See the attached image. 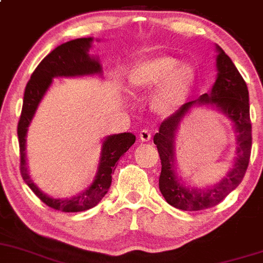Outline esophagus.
Segmentation results:
<instances>
[{"instance_id": "1", "label": "esophagus", "mask_w": 263, "mask_h": 263, "mask_svg": "<svg viewBox=\"0 0 263 263\" xmlns=\"http://www.w3.org/2000/svg\"><path fill=\"white\" fill-rule=\"evenodd\" d=\"M151 138H152L151 132L145 130V129H143V130H140V133H139V139L142 140V142H149Z\"/></svg>"}]
</instances>
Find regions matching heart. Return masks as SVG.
Wrapping results in <instances>:
<instances>
[{"mask_svg":"<svg viewBox=\"0 0 263 263\" xmlns=\"http://www.w3.org/2000/svg\"><path fill=\"white\" fill-rule=\"evenodd\" d=\"M129 83L139 93L157 88L151 100L152 110L157 115L170 118L180 112L191 99L197 72L190 62H180L172 55H158L137 64L129 76Z\"/></svg>","mask_w":263,"mask_h":263,"instance_id":"obj_1","label":"heart"}]
</instances>
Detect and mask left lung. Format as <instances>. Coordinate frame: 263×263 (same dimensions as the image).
<instances>
[{
	"mask_svg": "<svg viewBox=\"0 0 263 263\" xmlns=\"http://www.w3.org/2000/svg\"><path fill=\"white\" fill-rule=\"evenodd\" d=\"M215 50L216 80L212 90L197 100L187 102L180 112L166 119L153 138L162 164L159 176L161 194L170 205L186 212L204 210L218 205L239 185L250 163L252 126L247 85L226 51L219 45ZM196 107L220 112L231 121L236 134V157L232 168L215 184L204 188L189 185L182 180L175 159V138L180 124Z\"/></svg>",
	"mask_w": 263,
	"mask_h": 263,
	"instance_id": "left-lung-1",
	"label": "left lung"
}]
</instances>
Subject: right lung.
<instances>
[{
  "mask_svg": "<svg viewBox=\"0 0 263 263\" xmlns=\"http://www.w3.org/2000/svg\"><path fill=\"white\" fill-rule=\"evenodd\" d=\"M95 39L81 37L63 43L51 50L36 67L31 74L24 93V104L20 120L17 125L18 144H20V171L26 185L32 192L51 209L64 213L85 212L96 206L106 195L111 185V175L116 168V162L134 144L135 135L133 133L110 134L102 140L101 154L99 166L93 180L83 191L71 197H51L40 190L32 181L28 170L26 159V135L35 112L43 101L54 78L87 77V76H102V66L97 55H91ZM100 42V39H96Z\"/></svg>",
  "mask_w": 263,
  "mask_h": 263,
  "instance_id": "add662e5",
  "label": "right lung"
}]
</instances>
